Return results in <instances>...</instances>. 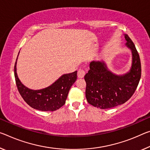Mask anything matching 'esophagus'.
<instances>
[{
  "label": "esophagus",
  "mask_w": 150,
  "mask_h": 150,
  "mask_svg": "<svg viewBox=\"0 0 150 150\" xmlns=\"http://www.w3.org/2000/svg\"><path fill=\"white\" fill-rule=\"evenodd\" d=\"M85 75V72L83 69H79L77 72V76L79 78H83Z\"/></svg>",
  "instance_id": "34e87169"
}]
</instances>
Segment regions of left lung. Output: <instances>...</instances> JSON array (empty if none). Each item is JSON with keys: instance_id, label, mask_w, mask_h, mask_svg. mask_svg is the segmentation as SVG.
<instances>
[{"instance_id": "1", "label": "left lung", "mask_w": 150, "mask_h": 150, "mask_svg": "<svg viewBox=\"0 0 150 150\" xmlns=\"http://www.w3.org/2000/svg\"><path fill=\"white\" fill-rule=\"evenodd\" d=\"M127 47L132 54L130 70L123 75L111 72L104 61H93L85 75V96L88 103L100 109H109L122 105L134 93L141 78V62L135 45L124 35Z\"/></svg>"}]
</instances>
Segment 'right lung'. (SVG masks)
<instances>
[{"mask_svg":"<svg viewBox=\"0 0 150 150\" xmlns=\"http://www.w3.org/2000/svg\"><path fill=\"white\" fill-rule=\"evenodd\" d=\"M18 56L14 70L15 77L18 91L26 103L33 109L42 111H53L61 108L65 103L71 87L77 79V71L61 75L47 87L39 90L30 89L25 86L18 79L16 73Z\"/></svg>","mask_w":150,"mask_h":150,"instance_id":"right-lung-1","label":"right lung"}]
</instances>
